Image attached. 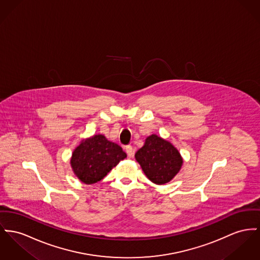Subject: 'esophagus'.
Wrapping results in <instances>:
<instances>
[{
    "instance_id": "1",
    "label": "esophagus",
    "mask_w": 260,
    "mask_h": 260,
    "mask_svg": "<svg viewBox=\"0 0 260 260\" xmlns=\"http://www.w3.org/2000/svg\"><path fill=\"white\" fill-rule=\"evenodd\" d=\"M126 154H127L128 157H130V158L134 156V151H133L132 147H127L126 148Z\"/></svg>"
}]
</instances>
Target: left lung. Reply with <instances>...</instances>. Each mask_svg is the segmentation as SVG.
Instances as JSON below:
<instances>
[{"label":"left lung","instance_id":"8db88e82","mask_svg":"<svg viewBox=\"0 0 260 260\" xmlns=\"http://www.w3.org/2000/svg\"><path fill=\"white\" fill-rule=\"evenodd\" d=\"M135 157L147 177L156 184L171 181L182 165L178 151L170 142L156 135L146 139Z\"/></svg>","mask_w":260,"mask_h":260}]
</instances>
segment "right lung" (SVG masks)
I'll list each match as a JSON object with an SVG mask.
<instances>
[{
    "label": "right lung",
    "instance_id": "right-lung-1",
    "mask_svg": "<svg viewBox=\"0 0 260 260\" xmlns=\"http://www.w3.org/2000/svg\"><path fill=\"white\" fill-rule=\"evenodd\" d=\"M126 157L121 147L104 137L95 135L77 147L71 166L81 181L92 184L102 180L120 160Z\"/></svg>",
    "mask_w": 260,
    "mask_h": 260
}]
</instances>
